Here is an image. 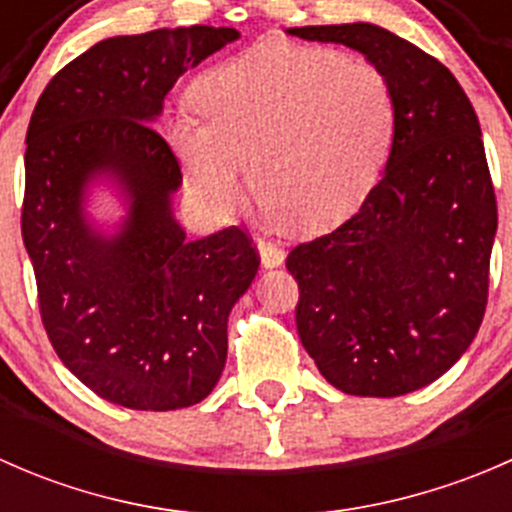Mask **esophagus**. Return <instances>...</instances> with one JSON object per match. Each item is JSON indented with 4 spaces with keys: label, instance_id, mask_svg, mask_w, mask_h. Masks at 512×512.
Segmentation results:
<instances>
[{
    "label": "esophagus",
    "instance_id": "34e87169",
    "mask_svg": "<svg viewBox=\"0 0 512 512\" xmlns=\"http://www.w3.org/2000/svg\"><path fill=\"white\" fill-rule=\"evenodd\" d=\"M257 252H260V260H262V267H265V270H275V267L285 265L287 252L282 250L277 242L260 240V242H257Z\"/></svg>",
    "mask_w": 512,
    "mask_h": 512
}]
</instances>
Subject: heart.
<instances>
[{
	"label": "heart",
	"mask_w": 512,
	"mask_h": 512,
	"mask_svg": "<svg viewBox=\"0 0 512 512\" xmlns=\"http://www.w3.org/2000/svg\"><path fill=\"white\" fill-rule=\"evenodd\" d=\"M203 113L180 111L168 141L193 198L230 215L250 185L304 235L349 220L379 180L394 141V96L374 64L265 41L195 86Z\"/></svg>",
	"instance_id": "b5f03b06"
}]
</instances>
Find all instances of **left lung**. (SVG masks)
I'll return each mask as SVG.
<instances>
[{"instance_id": "8db88e82", "label": "left lung", "mask_w": 512, "mask_h": 512, "mask_svg": "<svg viewBox=\"0 0 512 512\" xmlns=\"http://www.w3.org/2000/svg\"><path fill=\"white\" fill-rule=\"evenodd\" d=\"M287 34L364 54L396 111L386 168L359 213L289 252L299 339L344 394H411L466 354L488 302L498 208L478 116L441 61L389 29Z\"/></svg>"}]
</instances>
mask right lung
<instances>
[{
	"mask_svg": "<svg viewBox=\"0 0 512 512\" xmlns=\"http://www.w3.org/2000/svg\"><path fill=\"white\" fill-rule=\"evenodd\" d=\"M232 27L111 36L66 64L27 131L22 237L41 322L66 369L111 404H200L227 359V317L257 275L240 227L188 240L178 158L153 123L175 81ZM119 208L101 219L100 193Z\"/></svg>",
	"mask_w": 512,
	"mask_h": 512,
	"instance_id": "right-lung-1",
	"label": "right lung"
}]
</instances>
